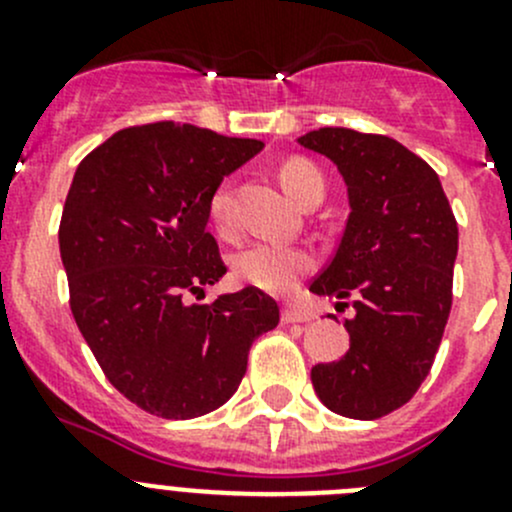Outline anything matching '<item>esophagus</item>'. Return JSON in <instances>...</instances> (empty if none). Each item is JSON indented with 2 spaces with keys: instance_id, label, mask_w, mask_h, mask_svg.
I'll return each instance as SVG.
<instances>
[{
  "instance_id": "esophagus-1",
  "label": "esophagus",
  "mask_w": 512,
  "mask_h": 512,
  "mask_svg": "<svg viewBox=\"0 0 512 512\" xmlns=\"http://www.w3.org/2000/svg\"><path fill=\"white\" fill-rule=\"evenodd\" d=\"M309 314L304 312V309H297V307H285L282 309V322L285 324H294V322H299V324H304V322H309Z\"/></svg>"
}]
</instances>
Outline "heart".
<instances>
[{
  "instance_id": "obj_1",
  "label": "heart",
  "mask_w": 512,
  "mask_h": 512,
  "mask_svg": "<svg viewBox=\"0 0 512 512\" xmlns=\"http://www.w3.org/2000/svg\"><path fill=\"white\" fill-rule=\"evenodd\" d=\"M282 188L292 195L297 203H302L314 190H324V175L312 160L289 158L280 168ZM210 223L218 230H230L232 223V190L223 183L215 188L208 203ZM314 260L302 247L285 245V242H252L250 247L235 257V270L250 285L267 289V292H289L299 282L304 272L312 270Z\"/></svg>"
}]
</instances>
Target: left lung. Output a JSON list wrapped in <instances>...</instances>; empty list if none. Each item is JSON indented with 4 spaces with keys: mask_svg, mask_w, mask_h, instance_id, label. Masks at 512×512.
Wrapping results in <instances>:
<instances>
[{
    "mask_svg": "<svg viewBox=\"0 0 512 512\" xmlns=\"http://www.w3.org/2000/svg\"><path fill=\"white\" fill-rule=\"evenodd\" d=\"M297 141L337 165L352 208L309 285L354 299L349 352L314 366L312 384L334 414L374 421L411 401L431 371L451 314L458 225L436 170L394 138L319 128Z\"/></svg>",
    "mask_w": 512,
    "mask_h": 512,
    "instance_id": "8db88e82",
    "label": "left lung"
}]
</instances>
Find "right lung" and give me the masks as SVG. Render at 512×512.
Here are the masks:
<instances>
[{
    "instance_id": "add662e5",
    "label": "right lung",
    "mask_w": 512,
    "mask_h": 512,
    "mask_svg": "<svg viewBox=\"0 0 512 512\" xmlns=\"http://www.w3.org/2000/svg\"><path fill=\"white\" fill-rule=\"evenodd\" d=\"M260 151L255 138L160 121L113 133L76 168L59 225L71 314L106 379L148 414L223 406L252 342L280 322L257 287L190 302L227 272L210 195Z\"/></svg>"
}]
</instances>
